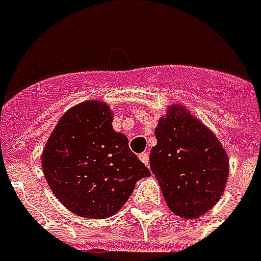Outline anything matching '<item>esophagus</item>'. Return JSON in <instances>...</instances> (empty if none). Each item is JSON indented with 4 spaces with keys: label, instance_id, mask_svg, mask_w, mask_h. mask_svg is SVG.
<instances>
[{
    "label": "esophagus",
    "instance_id": "esophagus-1",
    "mask_svg": "<svg viewBox=\"0 0 261 261\" xmlns=\"http://www.w3.org/2000/svg\"><path fill=\"white\" fill-rule=\"evenodd\" d=\"M139 160H141L146 167H149V154H147V153H141V154H139Z\"/></svg>",
    "mask_w": 261,
    "mask_h": 261
}]
</instances>
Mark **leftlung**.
<instances>
[{
  "mask_svg": "<svg viewBox=\"0 0 261 261\" xmlns=\"http://www.w3.org/2000/svg\"><path fill=\"white\" fill-rule=\"evenodd\" d=\"M150 169L168 207L199 218L217 204L229 177V157L217 135L184 106H169L155 127Z\"/></svg>",
  "mask_w": 261,
  "mask_h": 261,
  "instance_id": "left-lung-1",
  "label": "left lung"
}]
</instances>
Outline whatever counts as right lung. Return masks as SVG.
<instances>
[{"label":"right lung","mask_w":261,"mask_h":261,"mask_svg":"<svg viewBox=\"0 0 261 261\" xmlns=\"http://www.w3.org/2000/svg\"><path fill=\"white\" fill-rule=\"evenodd\" d=\"M114 112L87 100L61 116L42 153L50 190L73 214L104 219L128 200L139 178L150 176L130 150L128 139L112 127Z\"/></svg>","instance_id":"1"}]
</instances>
